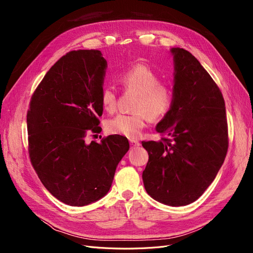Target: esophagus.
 <instances>
[{
    "label": "esophagus",
    "instance_id": "obj_1",
    "mask_svg": "<svg viewBox=\"0 0 253 253\" xmlns=\"http://www.w3.org/2000/svg\"><path fill=\"white\" fill-rule=\"evenodd\" d=\"M129 143H131L132 148H137L140 145V142L138 140H135V139H129Z\"/></svg>",
    "mask_w": 253,
    "mask_h": 253
}]
</instances>
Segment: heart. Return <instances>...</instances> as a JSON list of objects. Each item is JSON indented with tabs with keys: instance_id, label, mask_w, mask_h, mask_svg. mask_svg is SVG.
<instances>
[{
	"instance_id": "1",
	"label": "heart",
	"mask_w": 253,
	"mask_h": 253,
	"mask_svg": "<svg viewBox=\"0 0 253 253\" xmlns=\"http://www.w3.org/2000/svg\"><path fill=\"white\" fill-rule=\"evenodd\" d=\"M118 81L125 89L137 93L132 114H119L106 121V131L127 138L138 137L147 126L149 117L160 120L170 112L173 104V90L167 84L160 83L159 75L148 65L137 63L122 72ZM101 105L109 113L117 106V94L105 87L101 91Z\"/></svg>"
}]
</instances>
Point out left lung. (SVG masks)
<instances>
[{"label": "left lung", "mask_w": 253, "mask_h": 253, "mask_svg": "<svg viewBox=\"0 0 253 253\" xmlns=\"http://www.w3.org/2000/svg\"><path fill=\"white\" fill-rule=\"evenodd\" d=\"M170 51L173 104L156 126L167 137L142 141L149 153L142 179L152 198L180 207L198 200L215 178L227 154L228 126L221 91L200 61L183 48Z\"/></svg>", "instance_id": "1"}]
</instances>
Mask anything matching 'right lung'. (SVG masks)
<instances>
[{
	"mask_svg": "<svg viewBox=\"0 0 253 253\" xmlns=\"http://www.w3.org/2000/svg\"><path fill=\"white\" fill-rule=\"evenodd\" d=\"M106 60L100 50L67 52L44 76L27 111L28 152L35 171L52 196L66 205L86 206L102 198L129 149L126 137L99 132Z\"/></svg>",
	"mask_w": 253,
	"mask_h": 253,
	"instance_id": "add662e5",
	"label": "right lung"
}]
</instances>
